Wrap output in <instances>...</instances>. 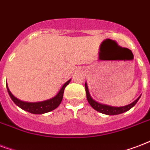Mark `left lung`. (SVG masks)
Segmentation results:
<instances>
[{"label":"left lung","instance_id":"8db88e82","mask_svg":"<svg viewBox=\"0 0 150 150\" xmlns=\"http://www.w3.org/2000/svg\"><path fill=\"white\" fill-rule=\"evenodd\" d=\"M85 89L86 93V98L90 106L95 109L96 111H98L99 112L105 114V115H108V116H114V115H119L121 113L125 112L130 110L131 108H133L134 106L135 105L136 103L138 102V100H139V98L141 96H139V98H137L134 101H133L131 104H129L127 105L122 106V107H114V106L107 105H104V104H100V103L96 101L95 100H93V98H91L90 93H89V90H88V86L86 83H85Z\"/></svg>","mask_w":150,"mask_h":150}]
</instances>
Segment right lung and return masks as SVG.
I'll return each mask as SVG.
<instances>
[{
  "instance_id": "add662e5",
  "label": "right lung",
  "mask_w": 150,
  "mask_h": 150,
  "mask_svg": "<svg viewBox=\"0 0 150 150\" xmlns=\"http://www.w3.org/2000/svg\"><path fill=\"white\" fill-rule=\"evenodd\" d=\"M70 82L71 79L66 82L62 86V87L60 88L59 92L57 93V94L55 97L50 98L49 100H43V101H40V102H26V101L20 100L11 93V91L9 90L8 87V85H7V90H8L10 98H11V100H13V102L17 106H19V108H22L23 110L27 111V112L32 113V114H44V113L54 110L55 108H57L58 106L60 105V104L62 101L65 87L69 84Z\"/></svg>"
}]
</instances>
